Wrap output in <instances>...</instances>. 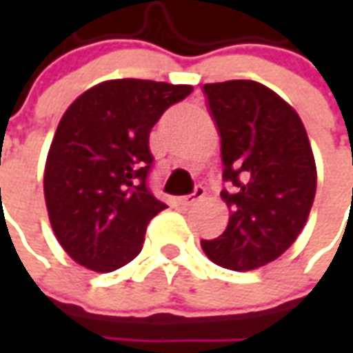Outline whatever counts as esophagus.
<instances>
[{
    "label": "esophagus",
    "instance_id": "34e87169",
    "mask_svg": "<svg viewBox=\"0 0 353 353\" xmlns=\"http://www.w3.org/2000/svg\"><path fill=\"white\" fill-rule=\"evenodd\" d=\"M206 194V190H204V186H196L190 194H186V196L179 198V202L183 204V206H192V204H196L198 200H202Z\"/></svg>",
    "mask_w": 353,
    "mask_h": 353
}]
</instances>
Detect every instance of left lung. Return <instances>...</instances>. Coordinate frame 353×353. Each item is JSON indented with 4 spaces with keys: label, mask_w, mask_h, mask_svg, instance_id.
I'll use <instances>...</instances> for the list:
<instances>
[{
    "label": "left lung",
    "mask_w": 353,
    "mask_h": 353,
    "mask_svg": "<svg viewBox=\"0 0 353 353\" xmlns=\"http://www.w3.org/2000/svg\"><path fill=\"white\" fill-rule=\"evenodd\" d=\"M222 137L224 234L202 250L225 269L250 271L275 261L306 224L316 194V165L306 129L289 103L253 80L204 84Z\"/></svg>",
    "instance_id": "8db88e82"
}]
</instances>
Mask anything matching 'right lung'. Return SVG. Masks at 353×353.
<instances>
[{"label": "right lung", "mask_w": 353, "mask_h": 353, "mask_svg": "<svg viewBox=\"0 0 353 353\" xmlns=\"http://www.w3.org/2000/svg\"><path fill=\"white\" fill-rule=\"evenodd\" d=\"M186 84L108 80L64 112L45 167L52 232L76 263L110 273L139 255L149 220L167 208L147 184L149 133Z\"/></svg>", "instance_id": "1"}]
</instances>
